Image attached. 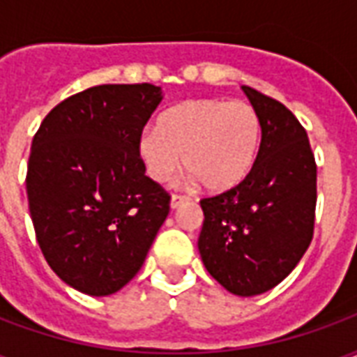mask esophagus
Instances as JSON below:
<instances>
[{
  "instance_id": "esophagus-1",
  "label": "esophagus",
  "mask_w": 357,
  "mask_h": 357,
  "mask_svg": "<svg viewBox=\"0 0 357 357\" xmlns=\"http://www.w3.org/2000/svg\"><path fill=\"white\" fill-rule=\"evenodd\" d=\"M187 202H189V199H187V197H181V195H172L170 208L176 210V208H179V206H183V204H187Z\"/></svg>"
}]
</instances>
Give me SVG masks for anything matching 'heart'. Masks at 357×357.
<instances>
[{
    "mask_svg": "<svg viewBox=\"0 0 357 357\" xmlns=\"http://www.w3.org/2000/svg\"><path fill=\"white\" fill-rule=\"evenodd\" d=\"M260 143L262 120L256 107L208 97L166 110L156 130L141 133L137 156L156 183L168 181L183 162L206 191L224 193L245 181L255 168Z\"/></svg>",
    "mask_w": 357,
    "mask_h": 357,
    "instance_id": "obj_1",
    "label": "heart"
}]
</instances>
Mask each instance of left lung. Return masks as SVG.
I'll use <instances>...</instances> for the list:
<instances>
[{
    "instance_id": "obj_1",
    "label": "left lung",
    "mask_w": 357,
    "mask_h": 357,
    "mask_svg": "<svg viewBox=\"0 0 357 357\" xmlns=\"http://www.w3.org/2000/svg\"><path fill=\"white\" fill-rule=\"evenodd\" d=\"M243 91L260 114L262 143L245 181L201 201L199 252L224 289L255 296L281 283L312 243L317 166L291 110L248 86Z\"/></svg>"
}]
</instances>
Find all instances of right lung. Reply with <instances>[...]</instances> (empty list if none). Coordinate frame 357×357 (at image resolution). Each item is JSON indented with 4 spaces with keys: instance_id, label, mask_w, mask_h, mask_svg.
<instances>
[{
    "instance_id": "right-lung-1",
    "label": "right lung",
    "mask_w": 357,
    "mask_h": 357,
    "mask_svg": "<svg viewBox=\"0 0 357 357\" xmlns=\"http://www.w3.org/2000/svg\"><path fill=\"white\" fill-rule=\"evenodd\" d=\"M160 101L153 84L95 86L59 102L34 135L26 195L36 239L50 268L84 294L130 283L170 212V195L137 156Z\"/></svg>"
}]
</instances>
